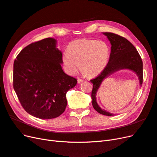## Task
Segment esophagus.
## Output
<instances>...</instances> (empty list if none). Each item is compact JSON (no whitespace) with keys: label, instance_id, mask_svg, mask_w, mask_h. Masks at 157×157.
<instances>
[{"label":"esophagus","instance_id":"obj_1","mask_svg":"<svg viewBox=\"0 0 157 157\" xmlns=\"http://www.w3.org/2000/svg\"><path fill=\"white\" fill-rule=\"evenodd\" d=\"M82 81H83V80H82L81 78H78V79H77V82H78V84L81 83Z\"/></svg>","mask_w":157,"mask_h":157}]
</instances>
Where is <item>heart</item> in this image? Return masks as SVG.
<instances>
[{"mask_svg":"<svg viewBox=\"0 0 157 157\" xmlns=\"http://www.w3.org/2000/svg\"><path fill=\"white\" fill-rule=\"evenodd\" d=\"M109 58V48L105 42L91 39H80L69 44L63 53V62L71 75L77 73L80 63L83 72L97 75L105 67Z\"/></svg>","mask_w":157,"mask_h":157,"instance_id":"b5f03b06","label":"heart"}]
</instances>
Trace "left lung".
I'll list each match as a JSON object with an SVG mask.
<instances>
[{
    "instance_id": "obj_1",
    "label": "left lung",
    "mask_w": 157,
    "mask_h": 157,
    "mask_svg": "<svg viewBox=\"0 0 157 157\" xmlns=\"http://www.w3.org/2000/svg\"><path fill=\"white\" fill-rule=\"evenodd\" d=\"M103 33L107 36L111 42V52L109 62L105 68L96 78L90 80V82L93 84L91 95L92 98V103L95 110L99 113L107 116H112L111 113L102 110L96 102V92L103 80L108 75L118 70L128 69L134 71L137 74L140 79V84H142L144 78L143 61L134 46L124 37L113 33L105 32Z\"/></svg>"
}]
</instances>
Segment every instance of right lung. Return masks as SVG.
I'll return each instance as SVG.
<instances>
[{"mask_svg":"<svg viewBox=\"0 0 157 157\" xmlns=\"http://www.w3.org/2000/svg\"><path fill=\"white\" fill-rule=\"evenodd\" d=\"M62 63V53L52 38L27 46L14 60L13 89L23 108L32 116L50 119L65 111L66 93L77 80L63 72Z\"/></svg>","mask_w":157,"mask_h":157,"instance_id":"add662e5","label":"right lung"}]
</instances>
